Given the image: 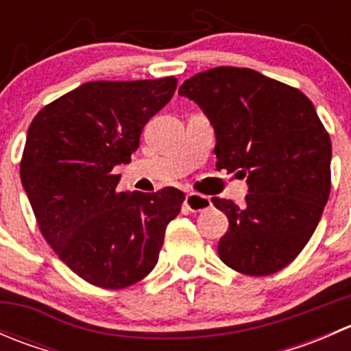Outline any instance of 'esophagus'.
Listing matches in <instances>:
<instances>
[{
	"label": "esophagus",
	"instance_id": "esophagus-1",
	"mask_svg": "<svg viewBox=\"0 0 351 351\" xmlns=\"http://www.w3.org/2000/svg\"><path fill=\"white\" fill-rule=\"evenodd\" d=\"M185 205L189 207L190 212L197 214V212L207 210V208L212 205V202L208 197L198 195V193H189L185 198Z\"/></svg>",
	"mask_w": 351,
	"mask_h": 351
}]
</instances>
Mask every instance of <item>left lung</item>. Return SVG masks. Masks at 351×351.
<instances>
[{"label": "left lung", "instance_id": "8db88e82", "mask_svg": "<svg viewBox=\"0 0 351 351\" xmlns=\"http://www.w3.org/2000/svg\"><path fill=\"white\" fill-rule=\"evenodd\" d=\"M180 95L210 119L217 169L236 171L250 185L243 207L212 197L229 219L219 256L243 275L277 274L316 231L331 192V139L313 101L297 88L232 66L195 74Z\"/></svg>", "mask_w": 351, "mask_h": 351}]
</instances>
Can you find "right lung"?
<instances>
[{"label":"right lung","mask_w":351,"mask_h":351,"mask_svg":"<svg viewBox=\"0 0 351 351\" xmlns=\"http://www.w3.org/2000/svg\"><path fill=\"white\" fill-rule=\"evenodd\" d=\"M175 76L90 81L45 105L27 132L20 178L38 229L88 284L125 289L158 263L185 195L117 192L113 168L129 162L141 132L175 95Z\"/></svg>","instance_id":"add662e5"}]
</instances>
